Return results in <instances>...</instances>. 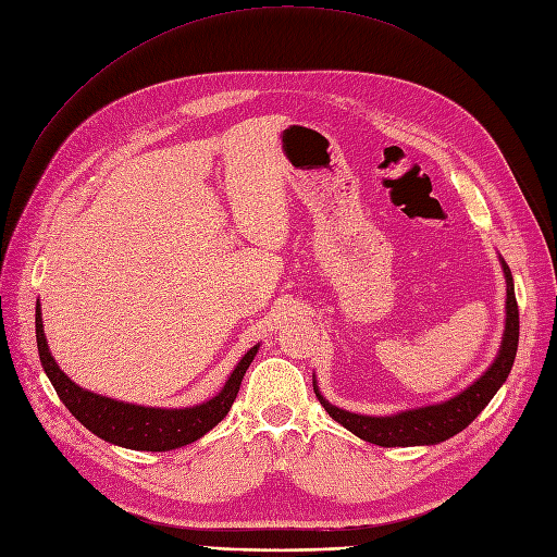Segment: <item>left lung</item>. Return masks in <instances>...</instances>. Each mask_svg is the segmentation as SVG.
Masks as SVG:
<instances>
[{"instance_id":"left-lung-1","label":"left lung","mask_w":557,"mask_h":557,"mask_svg":"<svg viewBox=\"0 0 557 557\" xmlns=\"http://www.w3.org/2000/svg\"><path fill=\"white\" fill-rule=\"evenodd\" d=\"M503 273L507 282V302H505V332H503V344L498 350V357L494 364L480 375L469 389L457 394L455 398L440 403V405H428L419 409H409V412H400L394 417H361L346 412V409H338L330 405L321 394L319 386L313 384V392L317 398L325 407V412L342 423L346 430L357 434L359 440L371 442L375 446L394 448V446H430L446 442L453 434L462 432L480 412L487 407V403L494 398V394L500 389L505 377L510 375L515 355L519 346V307L515 298V282L510 265L505 261Z\"/></svg>"}]
</instances>
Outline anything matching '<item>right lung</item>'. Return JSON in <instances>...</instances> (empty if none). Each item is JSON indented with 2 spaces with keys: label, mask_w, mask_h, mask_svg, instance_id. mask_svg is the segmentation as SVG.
Listing matches in <instances>:
<instances>
[{
  "label": "right lung",
  "mask_w": 557,
  "mask_h": 557,
  "mask_svg": "<svg viewBox=\"0 0 557 557\" xmlns=\"http://www.w3.org/2000/svg\"><path fill=\"white\" fill-rule=\"evenodd\" d=\"M36 342H38L40 364L47 377H50L59 398L70 409L72 417L109 444L125 446L132 450H154V453L173 450L190 442H198L213 425H219L227 417L230 407L238 394L240 380H244L250 361L259 350V346H255L244 355V359L238 361L230 380L225 382L223 392L215 398L196 407H186V409H157V407L117 403L98 394H90L72 382L57 367L54 357L50 355V348H47L40 305H36Z\"/></svg>",
  "instance_id": "add662e5"
}]
</instances>
